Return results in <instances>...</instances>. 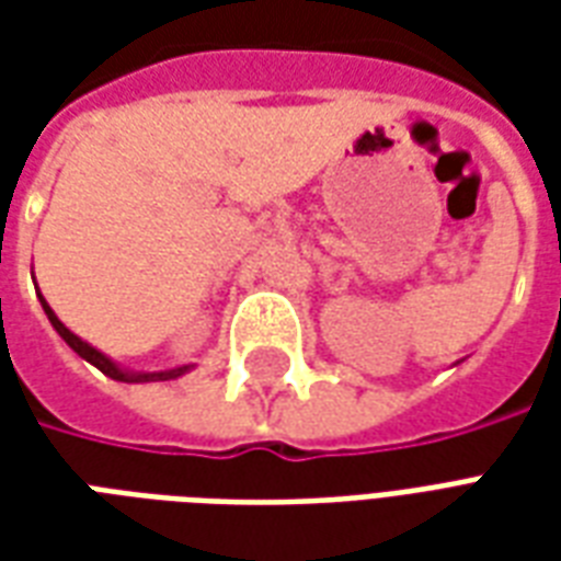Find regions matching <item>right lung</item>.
I'll return each mask as SVG.
<instances>
[{
  "mask_svg": "<svg viewBox=\"0 0 561 561\" xmlns=\"http://www.w3.org/2000/svg\"><path fill=\"white\" fill-rule=\"evenodd\" d=\"M42 306H44V312H47V318H50V324L56 328V333H59V336H62V340H66L68 345H71V348H75L80 357H83V360H90L92 366H99L104 376L116 378V381H168V378L183 376L185 369H188V366H180V369H168V373H126V369H119L114 360H107L102 352H95L92 345H87V342L80 340V336H75V333H71V330H68L66 324H62V321L54 316V309L47 306V300H44V297H42Z\"/></svg>",
  "mask_w": 561,
  "mask_h": 561,
  "instance_id": "right-lung-1",
  "label": "right lung"
}]
</instances>
